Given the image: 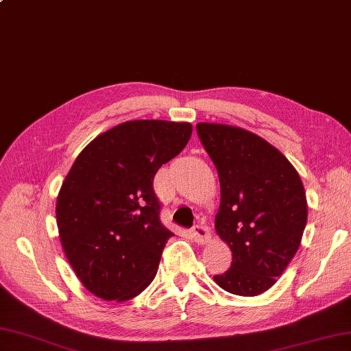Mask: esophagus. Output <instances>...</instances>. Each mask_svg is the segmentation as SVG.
<instances>
[{
	"label": "esophagus",
	"mask_w": 351,
	"mask_h": 351,
	"mask_svg": "<svg viewBox=\"0 0 351 351\" xmlns=\"http://www.w3.org/2000/svg\"><path fill=\"white\" fill-rule=\"evenodd\" d=\"M191 233L197 243H206L210 239V232L205 224H195L191 229Z\"/></svg>",
	"instance_id": "esophagus-1"
}]
</instances>
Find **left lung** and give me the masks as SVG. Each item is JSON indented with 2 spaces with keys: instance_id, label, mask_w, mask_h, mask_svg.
<instances>
[{
  "instance_id": "left-lung-1",
  "label": "left lung",
  "mask_w": 351,
  "mask_h": 351,
  "mask_svg": "<svg viewBox=\"0 0 351 351\" xmlns=\"http://www.w3.org/2000/svg\"><path fill=\"white\" fill-rule=\"evenodd\" d=\"M195 130L221 186L215 230L232 250L230 267L214 280L232 295L257 296L300 245L308 217L304 184L291 162L254 133L208 122Z\"/></svg>"
}]
</instances>
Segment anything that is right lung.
<instances>
[{
	"mask_svg": "<svg viewBox=\"0 0 351 351\" xmlns=\"http://www.w3.org/2000/svg\"><path fill=\"white\" fill-rule=\"evenodd\" d=\"M190 136L189 122L128 121L95 137L73 162L56 224L73 271L93 295L121 302L152 282L175 236L160 219L154 176Z\"/></svg>",
	"mask_w": 351,
	"mask_h": 351,
	"instance_id": "add662e5",
	"label": "right lung"
}]
</instances>
